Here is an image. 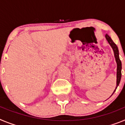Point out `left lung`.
Segmentation results:
<instances>
[{
  "instance_id": "left-lung-1",
  "label": "left lung",
  "mask_w": 125,
  "mask_h": 125,
  "mask_svg": "<svg viewBox=\"0 0 125 125\" xmlns=\"http://www.w3.org/2000/svg\"><path fill=\"white\" fill-rule=\"evenodd\" d=\"M106 40L108 41V43L110 44V46L112 47L113 49V51H114V54H115V59L117 63V79H116V87L115 90L114 91L113 93H115V91H116V89L117 87L119 85L120 82V80H121V62L120 59V57H119V51L118 49V47H117L116 45L115 44V43L113 41L112 39H111V37L110 36H108V34H106Z\"/></svg>"
}]
</instances>
